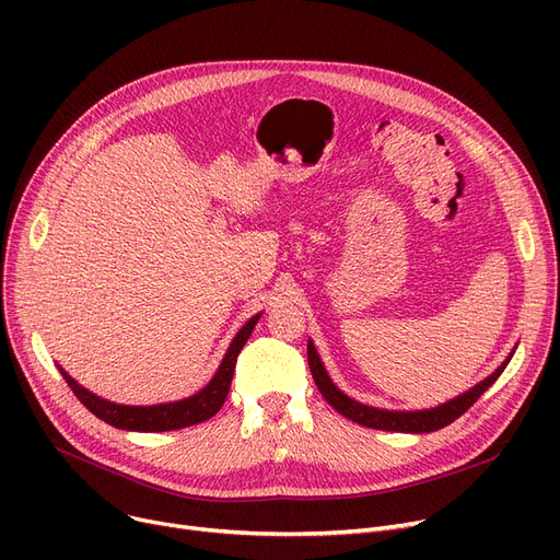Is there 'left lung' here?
<instances>
[{"label":"left lung","instance_id":"1","mask_svg":"<svg viewBox=\"0 0 560 560\" xmlns=\"http://www.w3.org/2000/svg\"><path fill=\"white\" fill-rule=\"evenodd\" d=\"M513 354L499 365L488 378H483L481 384H477L475 388H469L467 393L450 399L447 404H440L435 408H427V410H386V408H374V406H365L357 399L347 397L345 393H340L334 381L329 378L325 365H322L315 345L308 340V368L311 374L315 378V386L322 393L340 416H345L347 420L363 424L368 429H381V431H401V433H429V431H438L447 424H452L454 420H458L465 410L472 406L492 384L499 378V374L504 372V368L511 363Z\"/></svg>","mask_w":560,"mask_h":560}]
</instances>
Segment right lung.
Here are the masks:
<instances>
[{
	"label": "right lung",
	"mask_w": 560,
	"mask_h": 560,
	"mask_svg": "<svg viewBox=\"0 0 560 560\" xmlns=\"http://www.w3.org/2000/svg\"><path fill=\"white\" fill-rule=\"evenodd\" d=\"M260 315H254L247 325L235 334L233 342L229 345L226 354L215 372V376L209 381V386L201 388L188 399L182 401H172V404H156V406H122V404H113L106 401L91 390L81 388L63 368H58L68 381V386L77 395V399L91 410L93 416L104 420L106 424L115 429H127V431H144V433H156V431H174V429H186L192 424H199L203 420L213 418L218 410L222 408L229 388H231V378L235 370V361H238L241 349L245 347L247 338L252 336L256 322Z\"/></svg>",
	"instance_id": "1"
}]
</instances>
